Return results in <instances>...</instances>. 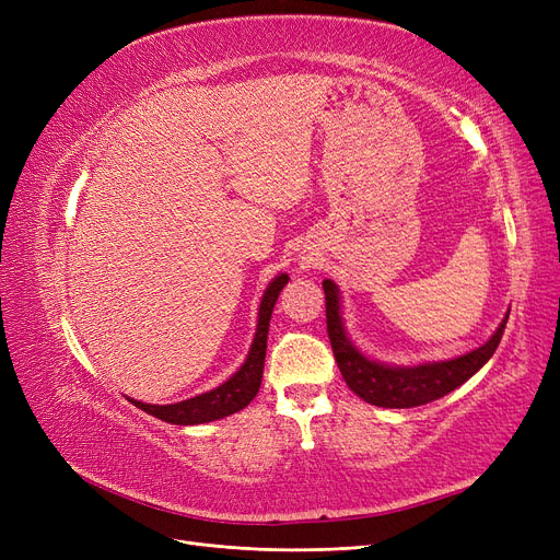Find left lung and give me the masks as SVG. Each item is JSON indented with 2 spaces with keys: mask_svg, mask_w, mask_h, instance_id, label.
<instances>
[{
  "mask_svg": "<svg viewBox=\"0 0 560 560\" xmlns=\"http://www.w3.org/2000/svg\"><path fill=\"white\" fill-rule=\"evenodd\" d=\"M323 291H326V318H328V337L332 345V353L339 365L341 376L347 386L370 405L386 409H407L428 405L432 400L444 398L446 393L463 386L467 378L475 376L491 355L495 353L508 316L504 314L498 330L491 339L479 349L456 355L451 360H438V363L421 365H388L365 355L360 351L351 337L347 335L345 320H341V295L332 279H323Z\"/></svg>",
  "mask_w": 560,
  "mask_h": 560,
  "instance_id": "left-lung-1",
  "label": "left lung"
}]
</instances>
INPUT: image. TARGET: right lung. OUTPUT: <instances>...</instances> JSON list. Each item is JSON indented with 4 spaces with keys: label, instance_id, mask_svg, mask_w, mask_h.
<instances>
[{
    "label": "right lung",
    "instance_id": "obj_1",
    "mask_svg": "<svg viewBox=\"0 0 560 560\" xmlns=\"http://www.w3.org/2000/svg\"><path fill=\"white\" fill-rule=\"evenodd\" d=\"M288 283V275H279L265 288L260 306H258V326L254 341H250L248 355L242 368L234 372L228 382L215 386L195 398L174 402V405H147L128 398L135 407L143 409L151 417L174 423V425H200L209 421H219L230 417V413L244 409L250 400L256 398L262 382V368H265V351H267V332H269V318H272L277 298L281 288Z\"/></svg>",
    "mask_w": 560,
    "mask_h": 560
}]
</instances>
